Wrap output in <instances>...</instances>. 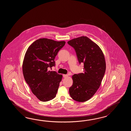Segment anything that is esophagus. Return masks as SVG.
<instances>
[{"mask_svg": "<svg viewBox=\"0 0 131 131\" xmlns=\"http://www.w3.org/2000/svg\"><path fill=\"white\" fill-rule=\"evenodd\" d=\"M63 77H64V78H67V77H68V76L67 74H63Z\"/></svg>", "mask_w": 131, "mask_h": 131, "instance_id": "esophagus-1", "label": "esophagus"}]
</instances>
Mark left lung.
Returning <instances> with one entry per match:
<instances>
[{"label": "left lung", "instance_id": "obj_1", "mask_svg": "<svg viewBox=\"0 0 131 131\" xmlns=\"http://www.w3.org/2000/svg\"><path fill=\"white\" fill-rule=\"evenodd\" d=\"M75 50L80 64L84 63V72L72 76L69 94L74 100L84 102L95 95L100 86L106 70V62L100 48L86 36L67 42Z\"/></svg>", "mask_w": 131, "mask_h": 131}]
</instances>
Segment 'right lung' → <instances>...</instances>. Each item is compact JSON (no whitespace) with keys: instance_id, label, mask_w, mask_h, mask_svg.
<instances>
[{"instance_id":"obj_1","label":"right lung","mask_w":131,"mask_h":131,"mask_svg":"<svg viewBox=\"0 0 131 131\" xmlns=\"http://www.w3.org/2000/svg\"><path fill=\"white\" fill-rule=\"evenodd\" d=\"M65 43V41L40 38L33 42L25 53L23 76L31 91L41 101L56 97L62 75L49 69L55 66V57Z\"/></svg>"}]
</instances>
